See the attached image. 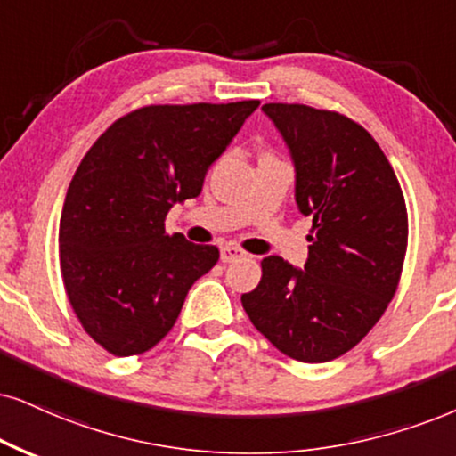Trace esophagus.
Returning <instances> with one entry per match:
<instances>
[{
  "mask_svg": "<svg viewBox=\"0 0 456 456\" xmlns=\"http://www.w3.org/2000/svg\"><path fill=\"white\" fill-rule=\"evenodd\" d=\"M245 256H247L245 251L239 249V247H234V245H224L222 249H219V260H222L224 264L240 260V257H245Z\"/></svg>",
  "mask_w": 456,
  "mask_h": 456,
  "instance_id": "34e87169",
  "label": "esophagus"
}]
</instances>
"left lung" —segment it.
I'll use <instances>...</instances> for the list:
<instances>
[{
	"instance_id": "obj_1",
	"label": "left lung",
	"mask_w": 456,
	"mask_h": 456,
	"mask_svg": "<svg viewBox=\"0 0 456 456\" xmlns=\"http://www.w3.org/2000/svg\"><path fill=\"white\" fill-rule=\"evenodd\" d=\"M296 168V202L313 217L302 268L262 260V281L240 296L281 353L305 363L345 355L389 306L408 245L406 202L374 137L351 118L308 105L266 103Z\"/></svg>"
}]
</instances>
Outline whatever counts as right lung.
Returning <instances> with one entry per match:
<instances>
[{
  "mask_svg": "<svg viewBox=\"0 0 456 456\" xmlns=\"http://www.w3.org/2000/svg\"><path fill=\"white\" fill-rule=\"evenodd\" d=\"M257 105H148L116 120L82 159L61 211V274L73 313L105 351L128 357L159 345L194 281L216 266L217 247L168 237L165 217L200 194Z\"/></svg>",
  "mask_w": 456,
  "mask_h": 456,
  "instance_id": "add662e5",
  "label": "right lung"
}]
</instances>
